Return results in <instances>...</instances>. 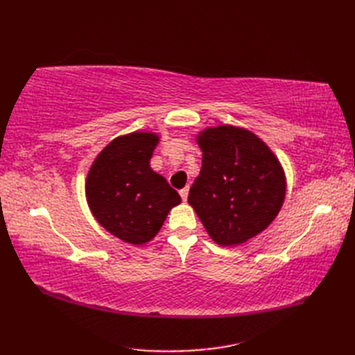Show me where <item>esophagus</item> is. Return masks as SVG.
<instances>
[{"label":"esophagus","instance_id":"esophagus-1","mask_svg":"<svg viewBox=\"0 0 355 355\" xmlns=\"http://www.w3.org/2000/svg\"><path fill=\"white\" fill-rule=\"evenodd\" d=\"M180 195H182V198H183V201H186L187 200V195H189V186H186V187H183L182 191H180Z\"/></svg>","mask_w":355,"mask_h":355}]
</instances>
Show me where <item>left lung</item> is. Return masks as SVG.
Instances as JSON below:
<instances>
[{
  "instance_id": "obj_1",
  "label": "left lung",
  "mask_w": 355,
  "mask_h": 355,
  "mask_svg": "<svg viewBox=\"0 0 355 355\" xmlns=\"http://www.w3.org/2000/svg\"><path fill=\"white\" fill-rule=\"evenodd\" d=\"M197 143L202 163L187 201L216 244H244L266 230L284 205L282 166L273 150L245 128H206Z\"/></svg>"
}]
</instances>
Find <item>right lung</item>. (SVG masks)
<instances>
[{
	"instance_id": "obj_1",
	"label": "right lung",
	"mask_w": 355,
	"mask_h": 355,
	"mask_svg": "<svg viewBox=\"0 0 355 355\" xmlns=\"http://www.w3.org/2000/svg\"><path fill=\"white\" fill-rule=\"evenodd\" d=\"M158 140L155 132L120 135L101 150L87 175V202L96 221L134 245L149 243L182 202L166 178L150 169Z\"/></svg>"
}]
</instances>
